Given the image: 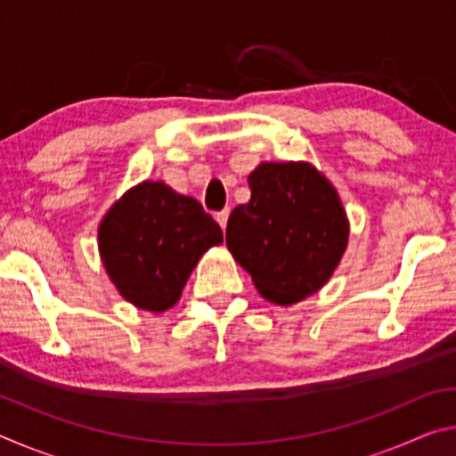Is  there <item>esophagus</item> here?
Returning a JSON list of instances; mask_svg holds the SVG:
<instances>
[{"label": "esophagus", "instance_id": "1", "mask_svg": "<svg viewBox=\"0 0 456 456\" xmlns=\"http://www.w3.org/2000/svg\"><path fill=\"white\" fill-rule=\"evenodd\" d=\"M215 219H217V223L221 225V229L225 231V227H227V219H229V209H223V211H219L217 215H215Z\"/></svg>", "mask_w": 456, "mask_h": 456}]
</instances>
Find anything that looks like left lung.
I'll return each instance as SVG.
<instances>
[{"instance_id": "obj_1", "label": "left lung", "mask_w": 456, "mask_h": 456, "mask_svg": "<svg viewBox=\"0 0 456 456\" xmlns=\"http://www.w3.org/2000/svg\"><path fill=\"white\" fill-rule=\"evenodd\" d=\"M251 199L227 221V247L273 304H296L334 273L348 221L334 187L307 163H264L249 175Z\"/></svg>"}]
</instances>
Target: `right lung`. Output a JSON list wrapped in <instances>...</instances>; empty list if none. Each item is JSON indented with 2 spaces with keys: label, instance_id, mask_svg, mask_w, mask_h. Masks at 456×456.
Masks as SVG:
<instances>
[{
  "label": "right lung",
  "instance_id": "obj_1",
  "mask_svg": "<svg viewBox=\"0 0 456 456\" xmlns=\"http://www.w3.org/2000/svg\"><path fill=\"white\" fill-rule=\"evenodd\" d=\"M219 243L223 231L197 199L151 181L130 189L98 231L112 283L149 312L175 305L200 256Z\"/></svg>",
  "mask_w": 456,
  "mask_h": 456
}]
</instances>
